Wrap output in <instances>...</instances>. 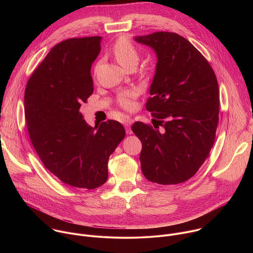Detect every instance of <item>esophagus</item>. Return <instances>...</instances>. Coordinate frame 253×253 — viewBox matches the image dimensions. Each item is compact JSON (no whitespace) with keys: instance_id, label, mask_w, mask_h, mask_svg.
Here are the masks:
<instances>
[{"instance_id":"34e87169","label":"esophagus","mask_w":253,"mask_h":253,"mask_svg":"<svg viewBox=\"0 0 253 253\" xmlns=\"http://www.w3.org/2000/svg\"><path fill=\"white\" fill-rule=\"evenodd\" d=\"M133 122H134V120H133V119H130V118H126V119L124 120V126H125V128H126V132H127L128 134H131V133H132L131 125L133 124Z\"/></svg>"}]
</instances>
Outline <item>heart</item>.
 Returning <instances> with one entry per match:
<instances>
[{"mask_svg":"<svg viewBox=\"0 0 253 253\" xmlns=\"http://www.w3.org/2000/svg\"><path fill=\"white\" fill-rule=\"evenodd\" d=\"M113 54L116 60L124 68L136 66L139 61V52L133 43L126 37H122L117 40L113 47ZM136 92L133 90L124 91L118 96V103L124 109L131 110L135 106Z\"/></svg>","mask_w":253,"mask_h":253,"instance_id":"b5f03b06","label":"heart"}]
</instances>
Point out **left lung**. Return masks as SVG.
Wrapping results in <instances>:
<instances>
[{"label": "left lung", "mask_w": 253, "mask_h": 253, "mask_svg": "<svg viewBox=\"0 0 253 253\" xmlns=\"http://www.w3.org/2000/svg\"><path fill=\"white\" fill-rule=\"evenodd\" d=\"M135 41L157 55L146 103L157 129L142 122L131 127L142 143V172L149 181L162 185L185 182L214 144L219 120L217 79L203 55L176 33L156 32L135 37Z\"/></svg>", "instance_id": "left-lung-1"}]
</instances>
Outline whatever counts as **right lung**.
<instances>
[{
	"instance_id": "obj_1",
	"label": "right lung",
	"mask_w": 253,
	"mask_h": 253,
	"mask_svg": "<svg viewBox=\"0 0 253 253\" xmlns=\"http://www.w3.org/2000/svg\"><path fill=\"white\" fill-rule=\"evenodd\" d=\"M102 37L72 38L54 46L30 77L25 118L44 166L63 183L95 189L108 179V160L125 137L115 120L91 127L80 113L93 94L91 66Z\"/></svg>"
}]
</instances>
